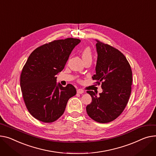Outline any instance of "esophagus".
Listing matches in <instances>:
<instances>
[{"label": "esophagus", "mask_w": 156, "mask_h": 156, "mask_svg": "<svg viewBox=\"0 0 156 156\" xmlns=\"http://www.w3.org/2000/svg\"><path fill=\"white\" fill-rule=\"evenodd\" d=\"M77 93H79V94H82V93H84V90H83V89H81V88H78V89H77Z\"/></svg>", "instance_id": "obj_1"}]
</instances>
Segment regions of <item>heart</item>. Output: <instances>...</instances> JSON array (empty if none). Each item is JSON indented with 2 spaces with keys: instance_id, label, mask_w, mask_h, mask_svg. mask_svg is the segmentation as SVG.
Instances as JSON below:
<instances>
[{
  "instance_id": "heart-1",
  "label": "heart",
  "mask_w": 156,
  "mask_h": 156,
  "mask_svg": "<svg viewBox=\"0 0 156 156\" xmlns=\"http://www.w3.org/2000/svg\"><path fill=\"white\" fill-rule=\"evenodd\" d=\"M81 56L83 59V60L85 61V62L88 60L92 61L93 55H92L91 49L89 47H86L83 49L81 51Z\"/></svg>"
}]
</instances>
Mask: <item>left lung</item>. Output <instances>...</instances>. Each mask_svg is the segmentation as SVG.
<instances>
[{
    "label": "left lung",
    "instance_id": "1",
    "mask_svg": "<svg viewBox=\"0 0 156 156\" xmlns=\"http://www.w3.org/2000/svg\"><path fill=\"white\" fill-rule=\"evenodd\" d=\"M98 58L96 74L93 80L101 85L99 96L93 91L87 92L92 101L87 106L88 116L105 123L116 119L125 109L131 93L132 72L126 56L117 49L97 41Z\"/></svg>",
    "mask_w": 156,
    "mask_h": 156
}]
</instances>
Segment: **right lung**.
Wrapping results in <instances>:
<instances>
[{
	"instance_id": "add662e5",
	"label": "right lung",
	"mask_w": 156,
	"mask_h": 156,
	"mask_svg": "<svg viewBox=\"0 0 156 156\" xmlns=\"http://www.w3.org/2000/svg\"><path fill=\"white\" fill-rule=\"evenodd\" d=\"M76 38L51 41L34 49L24 65L20 78L26 107L37 120L53 122L63 115L68 100L76 94L74 86L56 84L72 50L80 43Z\"/></svg>"
}]
</instances>
